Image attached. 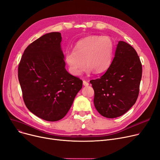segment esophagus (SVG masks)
<instances>
[{"label": "esophagus", "mask_w": 160, "mask_h": 160, "mask_svg": "<svg viewBox=\"0 0 160 160\" xmlns=\"http://www.w3.org/2000/svg\"><path fill=\"white\" fill-rule=\"evenodd\" d=\"M83 85L84 86H89V83L87 81H86V80H83Z\"/></svg>", "instance_id": "esophagus-1"}]
</instances>
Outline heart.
<instances>
[{
    "label": "heart",
    "instance_id": "heart-1",
    "mask_svg": "<svg viewBox=\"0 0 160 160\" xmlns=\"http://www.w3.org/2000/svg\"><path fill=\"white\" fill-rule=\"evenodd\" d=\"M114 48V42L109 36H89L78 41L72 52H66L65 60L74 76L81 74L85 63L88 71L101 73L111 65Z\"/></svg>",
    "mask_w": 160,
    "mask_h": 160
}]
</instances>
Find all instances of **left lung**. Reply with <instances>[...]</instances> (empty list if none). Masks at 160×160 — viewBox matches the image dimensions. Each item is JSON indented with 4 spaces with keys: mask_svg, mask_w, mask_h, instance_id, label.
Wrapping results in <instances>:
<instances>
[{
    "mask_svg": "<svg viewBox=\"0 0 160 160\" xmlns=\"http://www.w3.org/2000/svg\"><path fill=\"white\" fill-rule=\"evenodd\" d=\"M141 77L142 65L136 50L120 41L112 64L104 74L90 80L98 112L110 119L127 112L138 99Z\"/></svg>",
    "mask_w": 160,
    "mask_h": 160,
    "instance_id": "obj_1",
    "label": "left lung"
}]
</instances>
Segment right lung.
<instances>
[{"instance_id": "obj_1", "label": "right lung", "mask_w": 160, "mask_h": 160, "mask_svg": "<svg viewBox=\"0 0 160 160\" xmlns=\"http://www.w3.org/2000/svg\"><path fill=\"white\" fill-rule=\"evenodd\" d=\"M60 32H50L24 50L18 66L24 102L39 118L57 121L65 116L82 88V80L65 68Z\"/></svg>"}]
</instances>
